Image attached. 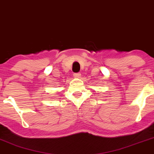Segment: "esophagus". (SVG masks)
Segmentation results:
<instances>
[{"label": "esophagus", "mask_w": 154, "mask_h": 154, "mask_svg": "<svg viewBox=\"0 0 154 154\" xmlns=\"http://www.w3.org/2000/svg\"><path fill=\"white\" fill-rule=\"evenodd\" d=\"M74 78H80L81 77V74H80V73H75V74H74Z\"/></svg>", "instance_id": "esophagus-1"}]
</instances>
